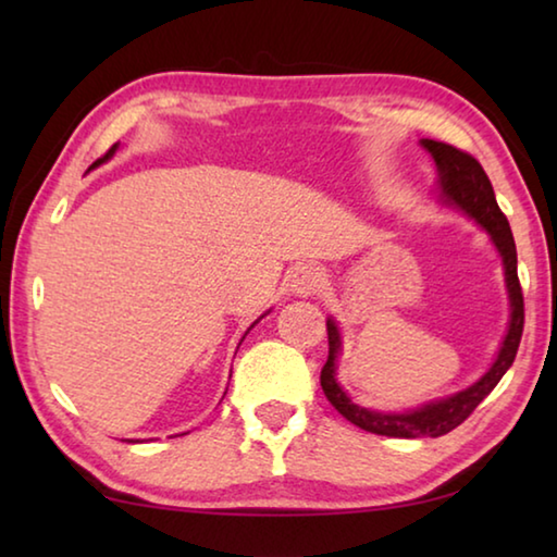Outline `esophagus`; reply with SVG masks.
Instances as JSON below:
<instances>
[{
    "instance_id": "obj_1",
    "label": "esophagus",
    "mask_w": 557,
    "mask_h": 557,
    "mask_svg": "<svg viewBox=\"0 0 557 557\" xmlns=\"http://www.w3.org/2000/svg\"><path fill=\"white\" fill-rule=\"evenodd\" d=\"M289 287L297 297H312L322 287V272L312 265H301L289 275Z\"/></svg>"
}]
</instances>
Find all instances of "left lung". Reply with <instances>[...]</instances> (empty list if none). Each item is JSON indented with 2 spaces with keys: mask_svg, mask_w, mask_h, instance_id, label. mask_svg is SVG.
Returning a JSON list of instances; mask_svg holds the SVG:
<instances>
[{
  "mask_svg": "<svg viewBox=\"0 0 557 557\" xmlns=\"http://www.w3.org/2000/svg\"><path fill=\"white\" fill-rule=\"evenodd\" d=\"M420 145L428 149L430 157L435 159L437 166V196L440 201L457 209L465 215H469L479 228H482L488 240L494 243V248L502 258L504 265V282L508 292V329L494 363L488 366V371L482 379L474 381L467 388L447 395V398H437L430 403H422L418 408L403 410V412H385L363 408L351 395L344 391V385L338 383V356L344 351V338L338 332L336 319H326V334H329V358L322 369V391L329 398V403L344 414L348 422H354L356 428L373 435L385 437H400V440H414V437H442L447 432L461 425L479 403H482L488 393L496 388V383L504 379V373L511 369L518 344H521L523 334V295L521 285H518V270H516V243L511 225H508L506 215L502 213L496 203L492 182H488L486 172L474 157L461 152V149L435 143V139H420Z\"/></svg>",
  "mask_w": 557,
  "mask_h": 557,
  "instance_id": "8db88e82",
  "label": "left lung"
}]
</instances>
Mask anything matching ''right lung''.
Returning <instances> with one entry per match:
<instances>
[{"label": "right lung", "instance_id": "1", "mask_svg": "<svg viewBox=\"0 0 557 557\" xmlns=\"http://www.w3.org/2000/svg\"><path fill=\"white\" fill-rule=\"evenodd\" d=\"M117 149H120V143H117V145H112V147L108 149V154H106V157H100V159H98V162H96V164H92L90 169H96V166H100L102 162H108V159H112V154H115V152H117ZM90 169H88V172H90ZM268 314H270V309H268V312H265V314H262V317H268ZM262 317H260V319H262ZM260 319H256V322H252V324H250V329H252V326H256V324L260 322ZM250 329H248V332H250ZM248 332H245V334H243V338H245V336H248ZM243 338H240V342H243ZM238 346H240V344H238ZM127 442H132V440H127Z\"/></svg>", "mask_w": 557, "mask_h": 557}]
</instances>
